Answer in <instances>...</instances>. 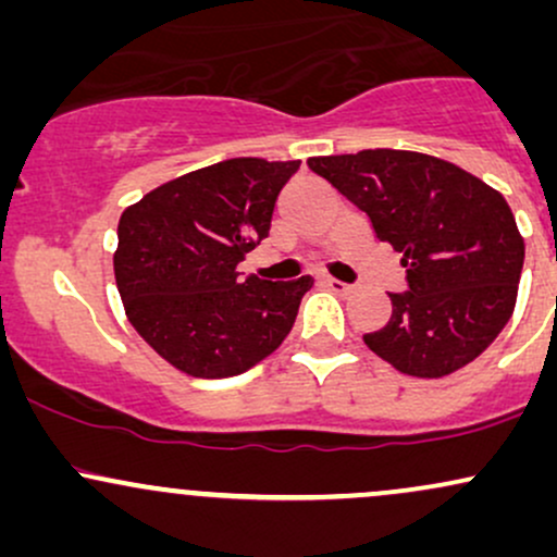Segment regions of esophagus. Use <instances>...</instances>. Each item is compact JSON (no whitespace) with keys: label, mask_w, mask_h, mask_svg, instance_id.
I'll use <instances>...</instances> for the list:
<instances>
[{"label":"esophagus","mask_w":557,"mask_h":557,"mask_svg":"<svg viewBox=\"0 0 557 557\" xmlns=\"http://www.w3.org/2000/svg\"><path fill=\"white\" fill-rule=\"evenodd\" d=\"M322 283L327 285L330 290H335V293H350V290H354V287H350V285H345V283H341V280H332V277H324Z\"/></svg>","instance_id":"obj_1"}]
</instances>
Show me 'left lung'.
<instances>
[{"label": "left lung", "mask_w": 557, "mask_h": 557, "mask_svg": "<svg viewBox=\"0 0 557 557\" xmlns=\"http://www.w3.org/2000/svg\"><path fill=\"white\" fill-rule=\"evenodd\" d=\"M309 170L369 216L400 253L408 290L387 293L393 317L363 335L411 376H445L474 361L508 324L523 238L508 201L456 164L417 151L311 157Z\"/></svg>", "instance_id": "8db88e82"}]
</instances>
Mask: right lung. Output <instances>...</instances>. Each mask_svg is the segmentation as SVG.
I'll return each instance as SVG.
<instances>
[{"label":"right lung","instance_id":"add662e5","mask_svg":"<svg viewBox=\"0 0 557 557\" xmlns=\"http://www.w3.org/2000/svg\"><path fill=\"white\" fill-rule=\"evenodd\" d=\"M298 168L225 159L159 185L120 216L114 280L125 314L181 372L243 374L290 332L314 280L243 277L238 264L270 235L274 201Z\"/></svg>","mask_w":557,"mask_h":557}]
</instances>
